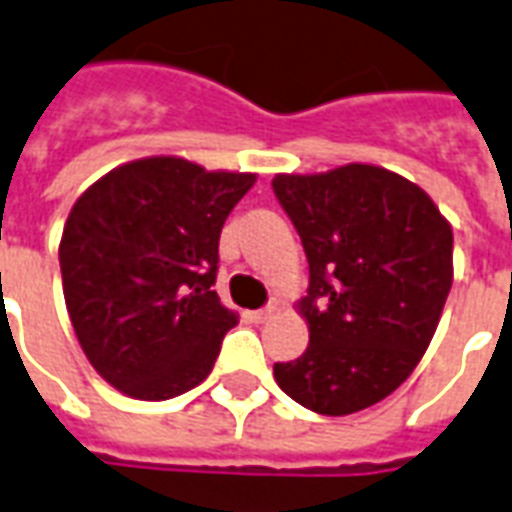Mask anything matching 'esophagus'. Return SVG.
Returning <instances> with one entry per match:
<instances>
[{"label":"esophagus","mask_w":512,"mask_h":512,"mask_svg":"<svg viewBox=\"0 0 512 512\" xmlns=\"http://www.w3.org/2000/svg\"><path fill=\"white\" fill-rule=\"evenodd\" d=\"M280 307H283V302H278V299H272L270 305L261 307V310H253V313H248V315H251V321H256V324H264V321H270L272 315L278 313Z\"/></svg>","instance_id":"obj_1"}]
</instances>
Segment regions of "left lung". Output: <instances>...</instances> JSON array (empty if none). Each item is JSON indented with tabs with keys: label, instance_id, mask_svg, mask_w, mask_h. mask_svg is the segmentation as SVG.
<instances>
[{
	"label": "left lung",
	"instance_id": "left-lung-1",
	"mask_svg": "<svg viewBox=\"0 0 512 512\" xmlns=\"http://www.w3.org/2000/svg\"><path fill=\"white\" fill-rule=\"evenodd\" d=\"M302 237L307 351L275 364L288 397L348 416L397 391L432 343L453 283V232L424 188L375 164L275 175Z\"/></svg>",
	"mask_w": 512,
	"mask_h": 512
}]
</instances>
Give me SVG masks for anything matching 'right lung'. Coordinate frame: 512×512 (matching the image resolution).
I'll list each match as a JSON object with an SVG mask.
<instances>
[{"mask_svg": "<svg viewBox=\"0 0 512 512\" xmlns=\"http://www.w3.org/2000/svg\"><path fill=\"white\" fill-rule=\"evenodd\" d=\"M253 172L178 156L110 169L69 210L61 286L78 343L121 394L161 402L210 375L237 313L215 294L226 215Z\"/></svg>", "mask_w": 512, "mask_h": 512, "instance_id": "1", "label": "right lung"}]
</instances>
